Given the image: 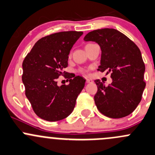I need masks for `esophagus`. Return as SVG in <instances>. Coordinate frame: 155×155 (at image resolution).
<instances>
[{
  "instance_id": "esophagus-1",
  "label": "esophagus",
  "mask_w": 155,
  "mask_h": 155,
  "mask_svg": "<svg viewBox=\"0 0 155 155\" xmlns=\"http://www.w3.org/2000/svg\"><path fill=\"white\" fill-rule=\"evenodd\" d=\"M86 82L87 83V84H90V83H93V80L92 79H87V81H86Z\"/></svg>"
}]
</instances>
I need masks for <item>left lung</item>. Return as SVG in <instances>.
<instances>
[{
    "label": "left lung",
    "instance_id": "obj_1",
    "mask_svg": "<svg viewBox=\"0 0 155 155\" xmlns=\"http://www.w3.org/2000/svg\"><path fill=\"white\" fill-rule=\"evenodd\" d=\"M85 41H94L100 47L99 71L111 72L112 83L105 87L96 80L98 90L94 96L99 111L111 118L131 114L142 99L145 87V67L139 47L126 35L114 28L90 31Z\"/></svg>",
    "mask_w": 155,
    "mask_h": 155
}]
</instances>
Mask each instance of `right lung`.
Instances as JSON below:
<instances>
[{"mask_svg":"<svg viewBox=\"0 0 155 155\" xmlns=\"http://www.w3.org/2000/svg\"><path fill=\"white\" fill-rule=\"evenodd\" d=\"M82 35V31H70L42 38L22 62L25 96L41 119L57 121L68 117L74 110L86 80L76 76L69 80L68 85L59 87L56 79L63 74L70 50Z\"/></svg>","mask_w":155,"mask_h":155,"instance_id":"1","label":"right lung"}]
</instances>
